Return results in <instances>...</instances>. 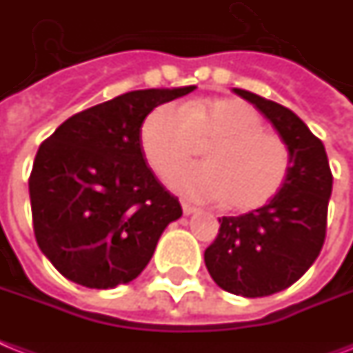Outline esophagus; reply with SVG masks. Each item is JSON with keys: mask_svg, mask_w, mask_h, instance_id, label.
<instances>
[{"mask_svg": "<svg viewBox=\"0 0 353 353\" xmlns=\"http://www.w3.org/2000/svg\"><path fill=\"white\" fill-rule=\"evenodd\" d=\"M181 206H183V214H185V216H192V214H196L197 212L196 206L188 205V203H183Z\"/></svg>", "mask_w": 353, "mask_h": 353, "instance_id": "1", "label": "esophagus"}]
</instances>
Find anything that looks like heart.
<instances>
[{"label":"heart","mask_w":353,"mask_h":353,"mask_svg":"<svg viewBox=\"0 0 353 353\" xmlns=\"http://www.w3.org/2000/svg\"><path fill=\"white\" fill-rule=\"evenodd\" d=\"M206 144L208 163L172 172L167 179L196 201L256 210L279 194L290 172L285 139L266 132L259 114L237 99H197L185 108L161 105L143 121V154L159 176Z\"/></svg>","instance_id":"heart-1"}]
</instances>
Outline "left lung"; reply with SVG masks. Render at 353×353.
Returning a JSON list of instances; mask_svg holds the SVG:
<instances>
[{"label": "left lung", "mask_w": 353, "mask_h": 353, "mask_svg": "<svg viewBox=\"0 0 353 353\" xmlns=\"http://www.w3.org/2000/svg\"><path fill=\"white\" fill-rule=\"evenodd\" d=\"M274 125L290 148V172L272 201L237 217H221L205 250L208 274L223 290L265 297L292 286L319 256L326 236L332 172L325 145L279 103L234 88Z\"/></svg>", "instance_id": "obj_1"}]
</instances>
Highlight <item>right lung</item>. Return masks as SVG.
<instances>
[{"label":"right lung","mask_w":353,"mask_h":353,"mask_svg":"<svg viewBox=\"0 0 353 353\" xmlns=\"http://www.w3.org/2000/svg\"><path fill=\"white\" fill-rule=\"evenodd\" d=\"M194 88L121 94L74 114L41 143L28 179L34 234L61 276L107 290L145 270L183 210L147 167L141 125Z\"/></svg>","instance_id":"1"}]
</instances>
